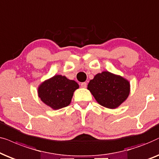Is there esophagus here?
<instances>
[{
    "label": "esophagus",
    "mask_w": 159,
    "mask_h": 159,
    "mask_svg": "<svg viewBox=\"0 0 159 159\" xmlns=\"http://www.w3.org/2000/svg\"><path fill=\"white\" fill-rule=\"evenodd\" d=\"M86 86H87V84H86V82H82L81 84V86L83 88H86Z\"/></svg>",
    "instance_id": "esophagus-1"
}]
</instances>
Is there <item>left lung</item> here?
<instances>
[{
	"label": "left lung",
	"instance_id": "obj_1",
	"mask_svg": "<svg viewBox=\"0 0 159 159\" xmlns=\"http://www.w3.org/2000/svg\"><path fill=\"white\" fill-rule=\"evenodd\" d=\"M87 89L99 105L114 109L127 99L130 84L121 76L104 71L91 80Z\"/></svg>",
	"mask_w": 159,
	"mask_h": 159
}]
</instances>
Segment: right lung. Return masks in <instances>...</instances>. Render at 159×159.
<instances>
[{
  "label": "right lung",
  "mask_w": 159,
  "mask_h": 159,
  "mask_svg": "<svg viewBox=\"0 0 159 159\" xmlns=\"http://www.w3.org/2000/svg\"><path fill=\"white\" fill-rule=\"evenodd\" d=\"M79 86L75 81L57 75L43 82L39 86L38 93L42 102L57 110L70 105L73 92Z\"/></svg>",
  "instance_id": "add662e5"
}]
</instances>
